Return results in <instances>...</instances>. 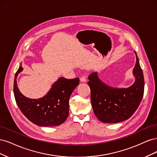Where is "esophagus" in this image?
Returning a JSON list of instances; mask_svg holds the SVG:
<instances>
[{
  "label": "esophagus",
  "mask_w": 157,
  "mask_h": 157,
  "mask_svg": "<svg viewBox=\"0 0 157 157\" xmlns=\"http://www.w3.org/2000/svg\"><path fill=\"white\" fill-rule=\"evenodd\" d=\"M80 81L82 82H86V76H85V75H82V77H80Z\"/></svg>",
  "instance_id": "34e87169"
}]
</instances>
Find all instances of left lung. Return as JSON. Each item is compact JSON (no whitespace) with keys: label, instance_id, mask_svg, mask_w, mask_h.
<instances>
[{"label":"left lung","instance_id":"1","mask_svg":"<svg viewBox=\"0 0 157 157\" xmlns=\"http://www.w3.org/2000/svg\"><path fill=\"white\" fill-rule=\"evenodd\" d=\"M135 52L136 62L133 69L136 78L132 86L126 88H113L103 82L93 73L88 77L91 91V101L94 114L105 123L124 121L132 116L141 101L144 93V77L138 57Z\"/></svg>","mask_w":157,"mask_h":157}]
</instances>
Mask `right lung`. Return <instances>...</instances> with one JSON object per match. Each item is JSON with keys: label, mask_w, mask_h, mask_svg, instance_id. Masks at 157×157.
Returning <instances> with one entry per match:
<instances>
[{"label": "right lung", "mask_w": 157, "mask_h": 157, "mask_svg": "<svg viewBox=\"0 0 157 157\" xmlns=\"http://www.w3.org/2000/svg\"><path fill=\"white\" fill-rule=\"evenodd\" d=\"M23 71L20 64L15 75L13 94L18 107L28 119L39 126H55L63 123L69 116V101L71 94L79 84L78 78H59L52 84L44 97L31 99L20 92L17 77Z\"/></svg>", "instance_id": "obj_1"}]
</instances>
